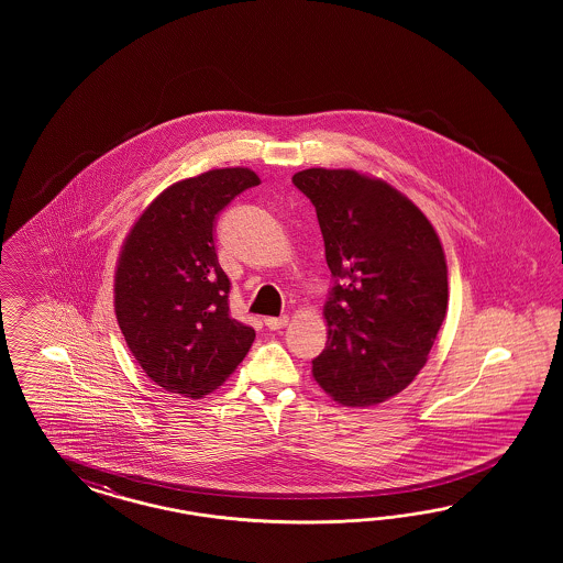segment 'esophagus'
<instances>
[{
    "instance_id": "1",
    "label": "esophagus",
    "mask_w": 563,
    "mask_h": 563,
    "mask_svg": "<svg viewBox=\"0 0 563 563\" xmlns=\"http://www.w3.org/2000/svg\"><path fill=\"white\" fill-rule=\"evenodd\" d=\"M287 322H289L287 316H280V318H264V324H266V328H271V330H278V328L287 325Z\"/></svg>"
}]
</instances>
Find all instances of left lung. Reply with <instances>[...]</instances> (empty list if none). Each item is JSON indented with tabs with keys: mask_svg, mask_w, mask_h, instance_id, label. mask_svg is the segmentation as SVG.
I'll return each mask as SVG.
<instances>
[{
	"mask_svg": "<svg viewBox=\"0 0 563 563\" xmlns=\"http://www.w3.org/2000/svg\"><path fill=\"white\" fill-rule=\"evenodd\" d=\"M292 184L316 208L334 278L313 377L344 407H374L409 386L438 336L442 243L409 198L357 170H299Z\"/></svg>",
	"mask_w": 563,
	"mask_h": 563,
	"instance_id": "8db88e82",
	"label": "left lung"
}]
</instances>
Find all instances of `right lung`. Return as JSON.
Here are the masks:
<instances>
[{
	"instance_id": "right-lung-1",
	"label": "right lung",
	"mask_w": 563,
	"mask_h": 563,
	"mask_svg": "<svg viewBox=\"0 0 563 563\" xmlns=\"http://www.w3.org/2000/svg\"><path fill=\"white\" fill-rule=\"evenodd\" d=\"M256 186V173L241 167L173 184L123 243L115 316L140 367L167 393H212L256 339L252 325L231 316V280L214 250L217 214Z\"/></svg>"
}]
</instances>
